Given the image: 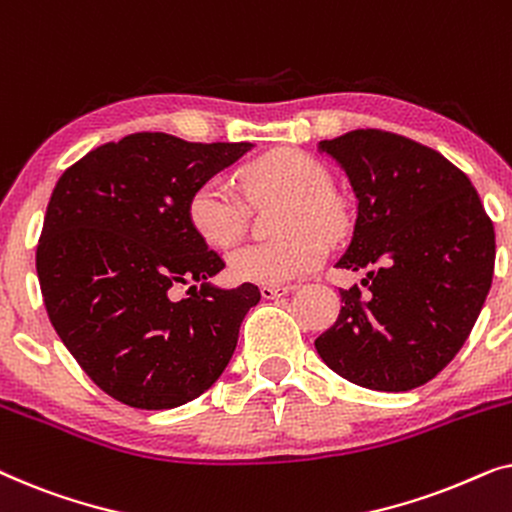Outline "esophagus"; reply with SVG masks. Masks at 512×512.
<instances>
[{
  "mask_svg": "<svg viewBox=\"0 0 512 512\" xmlns=\"http://www.w3.org/2000/svg\"><path fill=\"white\" fill-rule=\"evenodd\" d=\"M291 291H296V284H284V286L265 284V286H261V296L268 298V300L279 298V296H286V293H291Z\"/></svg>",
  "mask_w": 512,
  "mask_h": 512,
  "instance_id": "34e87169",
  "label": "esophagus"
}]
</instances>
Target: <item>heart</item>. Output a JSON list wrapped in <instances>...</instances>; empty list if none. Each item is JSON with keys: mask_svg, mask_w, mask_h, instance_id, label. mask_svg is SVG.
Returning a JSON list of instances; mask_svg holds the SVG:
<instances>
[{"mask_svg": "<svg viewBox=\"0 0 512 512\" xmlns=\"http://www.w3.org/2000/svg\"><path fill=\"white\" fill-rule=\"evenodd\" d=\"M249 198H286L275 242L247 244L230 254V275L237 282L284 284L319 268L326 256L325 237L340 235L342 212L331 198V172L317 158L296 149H277L251 160L240 170ZM188 221L195 233L216 249L242 240L247 207L228 179L209 177L188 198Z\"/></svg>", "mask_w": 512, "mask_h": 512, "instance_id": "1", "label": "heart"}]
</instances>
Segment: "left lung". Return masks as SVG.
Returning <instances> with one entry per match:
<instances>
[{
  "label": "left lung",
  "instance_id": "1",
  "mask_svg": "<svg viewBox=\"0 0 512 512\" xmlns=\"http://www.w3.org/2000/svg\"><path fill=\"white\" fill-rule=\"evenodd\" d=\"M356 195L338 268L368 270L340 289L338 321L314 340L345 380L410 391L433 380L468 335L492 286L494 223L471 179L429 146L387 130L319 142Z\"/></svg>",
  "mask_w": 512,
  "mask_h": 512
}]
</instances>
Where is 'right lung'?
Returning a JSON list of instances; mask_svg holds the SVG:
<instances>
[{
	"mask_svg": "<svg viewBox=\"0 0 512 512\" xmlns=\"http://www.w3.org/2000/svg\"><path fill=\"white\" fill-rule=\"evenodd\" d=\"M249 149L135 132L86 153L53 188L37 244L48 319L83 373L130 408H177L212 387L261 300L249 282H207L226 263L188 221L195 186ZM188 281L201 289L179 299Z\"/></svg>",
	"mask_w": 512,
	"mask_h": 512,
	"instance_id": "1",
	"label": "right lung"
}]
</instances>
